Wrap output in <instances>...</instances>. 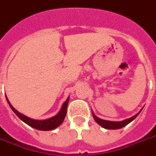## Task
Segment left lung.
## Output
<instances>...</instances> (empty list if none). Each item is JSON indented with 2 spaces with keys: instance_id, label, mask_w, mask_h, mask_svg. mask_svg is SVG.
I'll return each instance as SVG.
<instances>
[{
  "instance_id": "obj_1",
  "label": "left lung",
  "mask_w": 156,
  "mask_h": 156,
  "mask_svg": "<svg viewBox=\"0 0 156 156\" xmlns=\"http://www.w3.org/2000/svg\"><path fill=\"white\" fill-rule=\"evenodd\" d=\"M141 111V110H140ZM140 112L137 113L136 115H135L134 116L131 117L129 119H124L123 121H119V122H115V121H108V120H104V119H101L100 118H98L97 116L94 115L93 112H92V115H93V118L95 119V121L96 123L100 124L101 127L106 128V129H111V130H114V129H119V128H122V127H125L126 125H127L128 123H131L132 120L136 119V116L140 114Z\"/></svg>"
}]
</instances>
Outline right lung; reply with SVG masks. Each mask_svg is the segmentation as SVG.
<instances>
[{"label":"right lung","mask_w":156,"mask_h":156,"mask_svg":"<svg viewBox=\"0 0 156 156\" xmlns=\"http://www.w3.org/2000/svg\"><path fill=\"white\" fill-rule=\"evenodd\" d=\"M69 100V97L67 99L66 101L64 103L62 108H61L60 111L56 115L52 117V118H49V119H44V120H37V119H31V118H29V117L22 115L21 113L18 112L12 106L11 104H10L9 101V100L7 99L8 103L9 104V106L10 108H11L12 110L13 111V112L15 113L22 121H24V123H27L28 125L33 127L35 129L41 130V131H50V130H53L55 129V128H56L57 127H59V126L62 123V122L64 121V118L66 116L67 108H68Z\"/></svg>","instance_id":"1"}]
</instances>
